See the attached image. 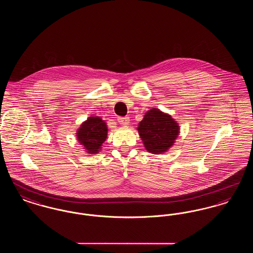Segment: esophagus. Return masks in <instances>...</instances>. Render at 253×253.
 <instances>
[{
    "instance_id": "obj_1",
    "label": "esophagus",
    "mask_w": 253,
    "mask_h": 253,
    "mask_svg": "<svg viewBox=\"0 0 253 253\" xmlns=\"http://www.w3.org/2000/svg\"><path fill=\"white\" fill-rule=\"evenodd\" d=\"M118 121H119V123L120 124H122V125H128L129 124V122H130V120H129V118H123V117H120V118H118Z\"/></svg>"
}]
</instances>
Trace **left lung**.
<instances>
[{
	"instance_id": "1",
	"label": "left lung",
	"mask_w": 253,
	"mask_h": 253,
	"mask_svg": "<svg viewBox=\"0 0 253 253\" xmlns=\"http://www.w3.org/2000/svg\"><path fill=\"white\" fill-rule=\"evenodd\" d=\"M137 130L147 151L161 154L174 142L179 133V126L170 116L153 108L146 113Z\"/></svg>"
}]
</instances>
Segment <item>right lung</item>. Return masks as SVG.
<instances>
[{
  "mask_svg": "<svg viewBox=\"0 0 253 253\" xmlns=\"http://www.w3.org/2000/svg\"><path fill=\"white\" fill-rule=\"evenodd\" d=\"M106 123L98 117H91L83 123L77 132L81 144L88 153L96 154L107 137Z\"/></svg>",
  "mask_w": 253,
  "mask_h": 253,
  "instance_id": "right-lung-1",
  "label": "right lung"
}]
</instances>
